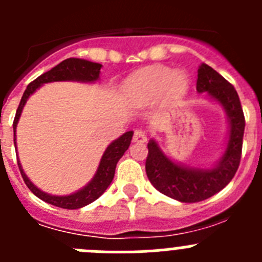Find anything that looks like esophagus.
<instances>
[{
	"instance_id": "obj_1",
	"label": "esophagus",
	"mask_w": 262,
	"mask_h": 262,
	"mask_svg": "<svg viewBox=\"0 0 262 262\" xmlns=\"http://www.w3.org/2000/svg\"><path fill=\"white\" fill-rule=\"evenodd\" d=\"M134 142L135 143H145L147 142V135L143 129H135V133H134Z\"/></svg>"
}]
</instances>
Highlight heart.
Returning a JSON list of instances; mask_svg holds the SVG:
<instances>
[{
	"label": "heart",
	"instance_id": "1",
	"mask_svg": "<svg viewBox=\"0 0 262 262\" xmlns=\"http://www.w3.org/2000/svg\"><path fill=\"white\" fill-rule=\"evenodd\" d=\"M129 85L149 96L164 92L170 99H178L186 94L189 80L182 72H172L166 67H148L136 72L129 80Z\"/></svg>",
	"mask_w": 262,
	"mask_h": 262
}]
</instances>
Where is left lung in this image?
<instances>
[{"label":"left lung","instance_id":"1","mask_svg":"<svg viewBox=\"0 0 262 262\" xmlns=\"http://www.w3.org/2000/svg\"><path fill=\"white\" fill-rule=\"evenodd\" d=\"M196 92H206L210 98L221 103L226 111L230 134L223 156L209 169L190 168L169 159L152 139L148 143L145 161L148 180L157 190L185 203L207 200L230 184L242 159L245 127L244 113L237 92L207 64H202L198 69Z\"/></svg>","mask_w":262,"mask_h":262}]
</instances>
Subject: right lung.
Here are the masks:
<instances>
[{
  "mask_svg": "<svg viewBox=\"0 0 262 262\" xmlns=\"http://www.w3.org/2000/svg\"><path fill=\"white\" fill-rule=\"evenodd\" d=\"M101 68H102V66L98 64V62H92L84 59L71 57V59H67L64 60V61L60 62V64H57L56 67H53L51 71L43 73V75L39 76L36 80L32 81L31 84H29L27 89L25 90V93H23L19 106H18L17 108V113H15V118H14V145L17 147V143H15V129H17V124L18 120H19L20 114H22L23 106L26 105L29 97L31 96L36 89H39L43 84L53 82V81H81V82H94V81H97L99 78V71H101ZM133 135V131H127L126 134L119 136L117 140L110 143V145H108V147L106 148V151L103 152L102 159L99 161L98 169H97L93 180H92L86 186H84L82 189L76 191V193L69 194V195H51V194L41 191L40 189H38L35 185L30 181L29 177L26 176V173L23 172L19 160H18V166H19L20 174H22L25 184H26L30 190L35 194L38 198H40L41 201H45V202L50 203V205L56 206V207H61V209H81V207H84V206L94 202L97 198H99V196L105 193V190L108 187V185L111 184L113 178H114L117 163L119 161L120 157L123 156L124 152L128 149L129 144H131Z\"/></svg>",
  "mask_w": 262,
  "mask_h": 262,
  "instance_id": "obj_1",
  "label": "right lung"
}]
</instances>
